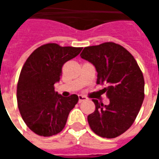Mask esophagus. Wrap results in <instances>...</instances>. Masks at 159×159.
<instances>
[{
  "label": "esophagus",
  "instance_id": "obj_1",
  "mask_svg": "<svg viewBox=\"0 0 159 159\" xmlns=\"http://www.w3.org/2000/svg\"><path fill=\"white\" fill-rule=\"evenodd\" d=\"M87 100H88V98H87V97L83 96V95H78V101H79V103H81V102H83V101Z\"/></svg>",
  "mask_w": 159,
  "mask_h": 159
}]
</instances>
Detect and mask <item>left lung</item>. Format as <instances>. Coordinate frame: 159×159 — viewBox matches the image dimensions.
<instances>
[{
  "mask_svg": "<svg viewBox=\"0 0 159 159\" xmlns=\"http://www.w3.org/2000/svg\"><path fill=\"white\" fill-rule=\"evenodd\" d=\"M80 56L96 68L97 84L106 85L109 105L93 99L95 110L88 116L97 135L112 139L133 124L143 103L145 82L136 60L123 46L108 42L84 48Z\"/></svg>",
  "mask_w": 159,
  "mask_h": 159,
  "instance_id": "8db88e82",
  "label": "left lung"
}]
</instances>
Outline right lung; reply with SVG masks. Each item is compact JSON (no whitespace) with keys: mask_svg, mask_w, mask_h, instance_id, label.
Masks as SVG:
<instances>
[{"mask_svg":"<svg viewBox=\"0 0 159 159\" xmlns=\"http://www.w3.org/2000/svg\"><path fill=\"white\" fill-rule=\"evenodd\" d=\"M82 49L44 44L23 66L17 85L18 107L28 128L40 136L61 132L70 111L78 101L76 94L65 98L55 92L54 83L61 77L64 64L78 55Z\"/></svg>","mask_w":159,"mask_h":159,"instance_id":"add662e5","label":"right lung"}]
</instances>
